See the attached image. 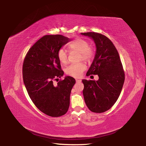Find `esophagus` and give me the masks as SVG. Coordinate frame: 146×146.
I'll list each match as a JSON object with an SVG mask.
<instances>
[{
    "mask_svg": "<svg viewBox=\"0 0 146 146\" xmlns=\"http://www.w3.org/2000/svg\"><path fill=\"white\" fill-rule=\"evenodd\" d=\"M76 83H80L82 82V80H80V79H76Z\"/></svg>",
    "mask_w": 146,
    "mask_h": 146,
    "instance_id": "obj_1",
    "label": "esophagus"
}]
</instances>
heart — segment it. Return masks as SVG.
Masks as SVG:
<instances>
[{
    "mask_svg": "<svg viewBox=\"0 0 146 146\" xmlns=\"http://www.w3.org/2000/svg\"><path fill=\"white\" fill-rule=\"evenodd\" d=\"M68 47L72 50H75L79 52V60L89 61L93 58L95 51L94 48L89 45V42L86 40L82 38H76L68 44ZM57 57L61 63L66 64L67 62L68 54L65 49L61 48L57 52ZM86 69L85 64L80 62L72 64L66 68L67 74L74 78H80L83 72Z\"/></svg>",
    "mask_w": 146,
    "mask_h": 146,
    "instance_id": "heart-1",
    "label": "heart"
}]
</instances>
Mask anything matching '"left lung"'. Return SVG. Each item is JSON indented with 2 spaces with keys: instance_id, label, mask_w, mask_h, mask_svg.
<instances>
[{
  "instance_id": "8db88e82",
  "label": "left lung",
  "mask_w": 146,
  "mask_h": 146,
  "mask_svg": "<svg viewBox=\"0 0 146 146\" xmlns=\"http://www.w3.org/2000/svg\"><path fill=\"white\" fill-rule=\"evenodd\" d=\"M94 40L96 51L86 76L98 74V80H82L83 94L90 111L102 113L110 110L119 96L125 73L117 50L104 35L90 32L81 33Z\"/></svg>"
}]
</instances>
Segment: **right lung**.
<instances>
[{"label": "right lung", "mask_w": 146, "mask_h": 146, "mask_svg": "<svg viewBox=\"0 0 146 146\" xmlns=\"http://www.w3.org/2000/svg\"><path fill=\"white\" fill-rule=\"evenodd\" d=\"M70 41L62 35H45L29 48L23 63V80L31 99L38 110L52 117L67 112L76 83L74 78L67 76L53 85V80L64 74L57 52Z\"/></svg>", "instance_id": "add662e5"}]
</instances>
